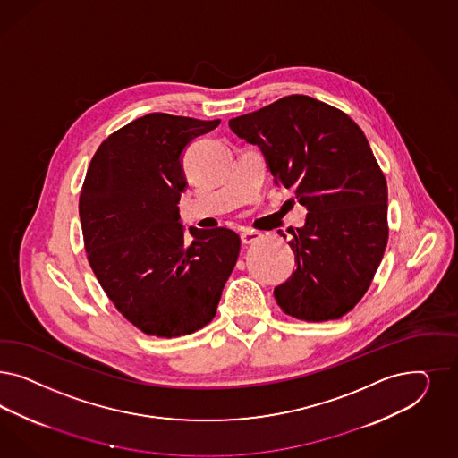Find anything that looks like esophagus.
<instances>
[{"label":"esophagus","mask_w":458,"mask_h":458,"mask_svg":"<svg viewBox=\"0 0 458 458\" xmlns=\"http://www.w3.org/2000/svg\"><path fill=\"white\" fill-rule=\"evenodd\" d=\"M263 237L261 233H258V231H244V233H241V241H242V244H252V242H256V241H259Z\"/></svg>","instance_id":"1"}]
</instances>
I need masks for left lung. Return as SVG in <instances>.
I'll return each mask as SVG.
<instances>
[{"label": "left lung", "instance_id": "8db88e82", "mask_svg": "<svg viewBox=\"0 0 458 458\" xmlns=\"http://www.w3.org/2000/svg\"><path fill=\"white\" fill-rule=\"evenodd\" d=\"M229 128L261 148L275 185L309 210L288 241L296 269L275 288L276 303L305 322L344 317L369 290L389 236L387 183L366 134L344 111L303 94L231 119Z\"/></svg>", "mask_w": 458, "mask_h": 458}]
</instances>
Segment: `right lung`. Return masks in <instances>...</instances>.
Listing matches in <instances>:
<instances>
[{"label":"right lung","instance_id":"1","mask_svg":"<svg viewBox=\"0 0 458 458\" xmlns=\"http://www.w3.org/2000/svg\"><path fill=\"white\" fill-rule=\"evenodd\" d=\"M219 119L151 113L109 134L94 153L79 197L84 248L104 293L147 335L180 337L206 327L241 250L227 227H191L178 202L182 151Z\"/></svg>","mask_w":458,"mask_h":458}]
</instances>
